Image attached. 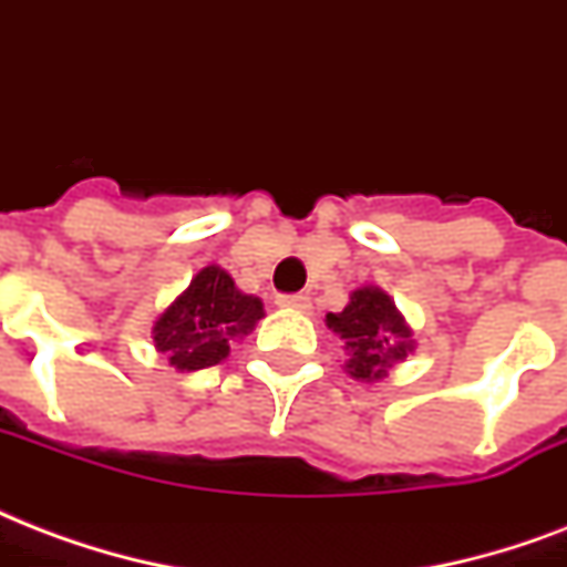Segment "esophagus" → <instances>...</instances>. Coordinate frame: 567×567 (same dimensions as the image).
<instances>
[{"mask_svg":"<svg viewBox=\"0 0 567 567\" xmlns=\"http://www.w3.org/2000/svg\"><path fill=\"white\" fill-rule=\"evenodd\" d=\"M278 305L287 307V310H298V313H307L310 310V298L296 292V296H278Z\"/></svg>","mask_w":567,"mask_h":567,"instance_id":"esophagus-1","label":"esophagus"}]
</instances>
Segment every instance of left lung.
Here are the masks:
<instances>
[{
  "mask_svg": "<svg viewBox=\"0 0 567 567\" xmlns=\"http://www.w3.org/2000/svg\"><path fill=\"white\" fill-rule=\"evenodd\" d=\"M328 328L346 340V372L358 381H379L393 363L414 352L411 328L396 305L379 287H361L349 296L340 313H328Z\"/></svg>",
  "mask_w": 567,
  "mask_h": 567,
  "instance_id": "1",
  "label": "left lung"
}]
</instances>
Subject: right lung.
Returning <instances> with one entry per match:
<instances>
[{
    "label": "right lung",
    "mask_w": 567,
    "mask_h": 567,
    "mask_svg": "<svg viewBox=\"0 0 567 567\" xmlns=\"http://www.w3.org/2000/svg\"><path fill=\"white\" fill-rule=\"evenodd\" d=\"M262 319V301L236 289L218 266H206L188 289L153 324L156 352L179 372L206 370L230 354V340H243Z\"/></svg>",
    "instance_id": "obj_1"
}]
</instances>
